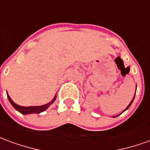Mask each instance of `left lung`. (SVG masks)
<instances>
[{"mask_svg":"<svg viewBox=\"0 0 150 150\" xmlns=\"http://www.w3.org/2000/svg\"><path fill=\"white\" fill-rule=\"evenodd\" d=\"M134 97H135V95H134ZM134 97H133V99H132V101H131V102H130V104H129V105H128V107L126 108H125V110H127V109H128V108H129V107H130V105H131V104H132V101H133V100H134ZM118 116H119V115H118ZM113 116V117H116V116Z\"/></svg>","mask_w":150,"mask_h":150,"instance_id":"obj_1","label":"left lung"}]
</instances>
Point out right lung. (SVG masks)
<instances>
[{"label":"right lung","mask_w":150,"mask_h":150,"mask_svg":"<svg viewBox=\"0 0 150 150\" xmlns=\"http://www.w3.org/2000/svg\"><path fill=\"white\" fill-rule=\"evenodd\" d=\"M7 97H8V100L10 102V104L13 105V107L17 111H18L19 112H21V114H24V115H26V114H31V113H40L42 112L45 110H46L48 108L50 107V105L54 102V100H56V95L54 96V97L53 99L52 100L50 101V103L46 104H44V105H41V106H31V107H23V106H20V105H18L17 104H15L13 101L12 100V99L9 97V96L7 94Z\"/></svg>","instance_id":"right-lung-1"}]
</instances>
